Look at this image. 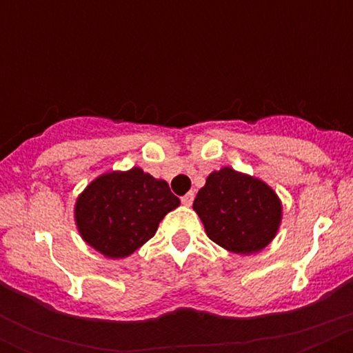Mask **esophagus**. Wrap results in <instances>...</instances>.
Returning a JSON list of instances; mask_svg holds the SVG:
<instances>
[{
	"label": "esophagus",
	"mask_w": 353,
	"mask_h": 353,
	"mask_svg": "<svg viewBox=\"0 0 353 353\" xmlns=\"http://www.w3.org/2000/svg\"><path fill=\"white\" fill-rule=\"evenodd\" d=\"M181 201H182V204L188 205V208H189V205H192V201H194V192H188V194H185V196H182V197H181Z\"/></svg>",
	"instance_id": "1"
}]
</instances>
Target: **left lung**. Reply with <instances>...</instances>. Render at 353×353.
Listing matches in <instances>:
<instances>
[{
  "label": "left lung",
  "instance_id": "obj_1",
  "mask_svg": "<svg viewBox=\"0 0 353 353\" xmlns=\"http://www.w3.org/2000/svg\"><path fill=\"white\" fill-rule=\"evenodd\" d=\"M192 208L210 241L234 254L264 249L282 221V202L274 189L232 168L210 172Z\"/></svg>",
  "mask_w": 353,
  "mask_h": 353
}]
</instances>
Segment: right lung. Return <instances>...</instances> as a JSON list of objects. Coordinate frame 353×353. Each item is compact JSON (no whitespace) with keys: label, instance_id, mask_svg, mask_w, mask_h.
Wrapping results in <instances>:
<instances>
[{"label":"right lung","instance_id":"add662e5","mask_svg":"<svg viewBox=\"0 0 353 353\" xmlns=\"http://www.w3.org/2000/svg\"><path fill=\"white\" fill-rule=\"evenodd\" d=\"M179 204L168 182L132 168L96 177L76 201L74 221L88 245L123 259L145 244Z\"/></svg>","mask_w":353,"mask_h":353}]
</instances>
